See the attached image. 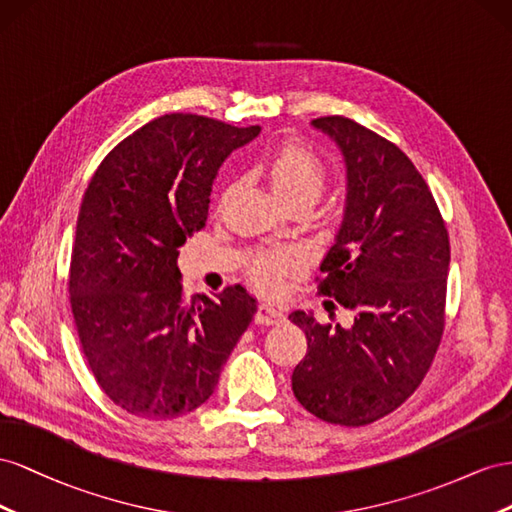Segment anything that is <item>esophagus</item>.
Returning <instances> with one entry per match:
<instances>
[{
	"label": "esophagus",
	"instance_id": "1",
	"mask_svg": "<svg viewBox=\"0 0 512 512\" xmlns=\"http://www.w3.org/2000/svg\"><path fill=\"white\" fill-rule=\"evenodd\" d=\"M283 321H285V313L281 306L261 304L255 313V324H261V326H279Z\"/></svg>",
	"mask_w": 512,
	"mask_h": 512
}]
</instances>
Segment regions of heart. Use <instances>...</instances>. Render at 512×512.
Returning <instances> with one entry per match:
<instances>
[{"instance_id": "b5f03b06", "label": "heart", "mask_w": 512, "mask_h": 512, "mask_svg": "<svg viewBox=\"0 0 512 512\" xmlns=\"http://www.w3.org/2000/svg\"><path fill=\"white\" fill-rule=\"evenodd\" d=\"M261 171H264L272 193L289 206L298 201L313 203L324 191L328 180V165L324 158L298 143H287L274 150L264 160ZM296 268V255L287 251H261L248 264V274L259 289L276 291L283 283V276Z\"/></svg>"}]
</instances>
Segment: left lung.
<instances>
[{"mask_svg": "<svg viewBox=\"0 0 512 512\" xmlns=\"http://www.w3.org/2000/svg\"><path fill=\"white\" fill-rule=\"evenodd\" d=\"M313 126L339 145L347 167L343 223L317 289L354 311V324L289 315L309 345L291 390L317 418L362 427L412 397L431 367L444 332L450 242L427 182L397 145L343 115Z\"/></svg>", "mask_w": 512, "mask_h": 512, "instance_id": "8db88e82", "label": "left lung"}]
</instances>
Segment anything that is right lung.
<instances>
[{"mask_svg": "<svg viewBox=\"0 0 512 512\" xmlns=\"http://www.w3.org/2000/svg\"><path fill=\"white\" fill-rule=\"evenodd\" d=\"M259 135L169 113L105 156L83 195L70 306L98 386L128 414L178 418L206 403L257 311L242 285L186 300L180 246L206 225L223 160Z\"/></svg>", "mask_w": 512, "mask_h": 512, "instance_id": "obj_1", "label": "right lung"}]
</instances>
